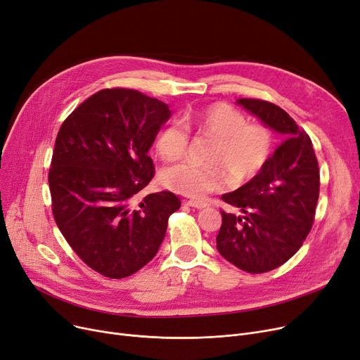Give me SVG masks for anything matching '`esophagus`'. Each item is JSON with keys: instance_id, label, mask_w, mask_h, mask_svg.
I'll use <instances>...</instances> for the list:
<instances>
[{"instance_id": "esophagus-1", "label": "esophagus", "mask_w": 360, "mask_h": 360, "mask_svg": "<svg viewBox=\"0 0 360 360\" xmlns=\"http://www.w3.org/2000/svg\"><path fill=\"white\" fill-rule=\"evenodd\" d=\"M186 206L195 207V209H206V207H209V202L200 201V200H188V201H186Z\"/></svg>"}]
</instances>
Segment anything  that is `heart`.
Masks as SVG:
<instances>
[{
  "instance_id": "1",
  "label": "heart",
  "mask_w": 360,
  "mask_h": 360,
  "mask_svg": "<svg viewBox=\"0 0 360 360\" xmlns=\"http://www.w3.org/2000/svg\"><path fill=\"white\" fill-rule=\"evenodd\" d=\"M188 127L214 138L206 160H182L166 166L160 181L166 188L188 197H202L224 185V172L232 184L255 178L268 163L274 150V135L263 124H248L229 104H213L184 117ZM190 131L181 120H170L155 136V150L165 160H176L185 153Z\"/></svg>"
}]
</instances>
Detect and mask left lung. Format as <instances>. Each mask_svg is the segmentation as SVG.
Here are the masks:
<instances>
[{"label":"left lung","instance_id":"obj_1","mask_svg":"<svg viewBox=\"0 0 360 360\" xmlns=\"http://www.w3.org/2000/svg\"><path fill=\"white\" fill-rule=\"evenodd\" d=\"M237 104L285 138L255 178L222 195L241 214L221 210L217 252L245 272L263 274L284 264L306 240L319 197V167L309 135L283 108L250 98Z\"/></svg>","mask_w":360,"mask_h":360}]
</instances>
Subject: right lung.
I'll return each mask as SVG.
<instances>
[{"instance_id":"right-lung-1","label":"right lung","mask_w":360,"mask_h":360,"mask_svg":"<svg viewBox=\"0 0 360 360\" xmlns=\"http://www.w3.org/2000/svg\"><path fill=\"white\" fill-rule=\"evenodd\" d=\"M170 116L167 104L138 91L103 89L57 134L49 174L56 224L73 252L107 278L146 266L181 207L169 191L138 202L154 176L148 150Z\"/></svg>"}]
</instances>
